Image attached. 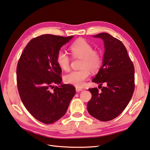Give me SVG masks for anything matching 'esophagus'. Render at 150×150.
<instances>
[{"mask_svg":"<svg viewBox=\"0 0 150 150\" xmlns=\"http://www.w3.org/2000/svg\"><path fill=\"white\" fill-rule=\"evenodd\" d=\"M75 89H76V91H77V92H79V91H83V88H81V87H76Z\"/></svg>","mask_w":150,"mask_h":150,"instance_id":"34e87169","label":"esophagus"}]
</instances>
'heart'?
Masks as SVG:
<instances>
[{
	"label": "heart",
	"instance_id": "b5f03b06",
	"mask_svg": "<svg viewBox=\"0 0 150 150\" xmlns=\"http://www.w3.org/2000/svg\"><path fill=\"white\" fill-rule=\"evenodd\" d=\"M69 51L73 58H81V69L67 73L64 76V81L77 87L82 86L88 77L90 71L92 73H96L100 70L102 64V54L99 51L93 49L92 46L82 38L72 43L69 47ZM56 60L62 70H69L70 58L64 52H58Z\"/></svg>",
	"mask_w": 150,
	"mask_h": 150
}]
</instances>
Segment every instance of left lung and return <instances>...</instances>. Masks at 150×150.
I'll return each mask as SVG.
<instances>
[{
    "label": "left lung",
    "mask_w": 150,
    "mask_h": 150,
    "mask_svg": "<svg viewBox=\"0 0 150 150\" xmlns=\"http://www.w3.org/2000/svg\"><path fill=\"white\" fill-rule=\"evenodd\" d=\"M103 40L105 52L103 65L92 82L100 84L89 88L92 98L87 103L88 113L102 121L115 119L124 111L134 91V67L121 40L107 33L94 36ZM103 83L106 84L101 87Z\"/></svg>",
    "instance_id": "left-lung-1"
}]
</instances>
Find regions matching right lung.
Instances as JSON below:
<instances>
[{
    "instance_id": "add662e5",
    "label": "right lung",
    "mask_w": 150,
    "mask_h": 150,
    "mask_svg": "<svg viewBox=\"0 0 150 150\" xmlns=\"http://www.w3.org/2000/svg\"><path fill=\"white\" fill-rule=\"evenodd\" d=\"M72 37L47 34L33 38L18 61L20 98L27 110L43 123H53L63 117L75 94L74 86L61 84L62 69L56 60L59 49Z\"/></svg>"
}]
</instances>
